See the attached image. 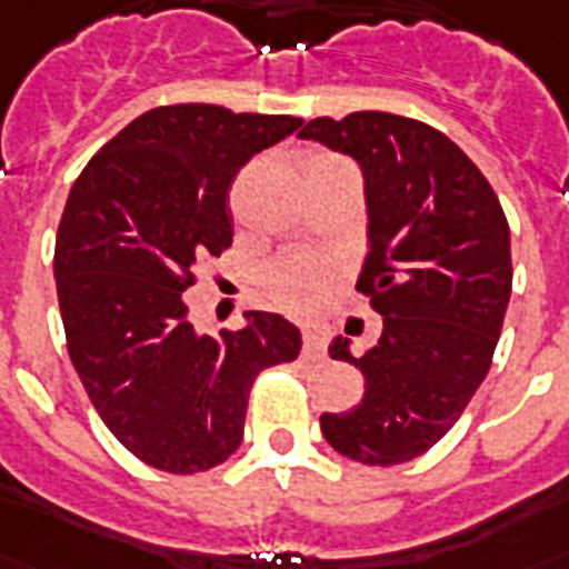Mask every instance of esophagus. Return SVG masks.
Wrapping results in <instances>:
<instances>
[{
  "label": "esophagus",
  "mask_w": 569,
  "mask_h": 569,
  "mask_svg": "<svg viewBox=\"0 0 569 569\" xmlns=\"http://www.w3.org/2000/svg\"><path fill=\"white\" fill-rule=\"evenodd\" d=\"M301 352H305L307 359H322L326 356V343H322L317 331H307L305 340H301Z\"/></svg>",
  "instance_id": "esophagus-1"
}]
</instances>
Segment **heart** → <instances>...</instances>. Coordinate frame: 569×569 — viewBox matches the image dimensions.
<instances>
[{"mask_svg":"<svg viewBox=\"0 0 569 569\" xmlns=\"http://www.w3.org/2000/svg\"><path fill=\"white\" fill-rule=\"evenodd\" d=\"M335 283V268L322 262L292 259L280 264L271 277L273 301L289 313H313L328 298V289Z\"/></svg>","mask_w":569,"mask_h":569,"instance_id":"b5f03b06","label":"heart"}]
</instances>
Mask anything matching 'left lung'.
<instances>
[{
  "label": "left lung",
  "mask_w": 569,
  "mask_h": 569,
  "mask_svg": "<svg viewBox=\"0 0 569 569\" xmlns=\"http://www.w3.org/2000/svg\"><path fill=\"white\" fill-rule=\"evenodd\" d=\"M301 138L352 156L365 174L368 256L359 289L382 317L361 356L328 352L365 377L349 413H322L340 456L370 467L413 461L458 422L498 347L509 292V226L495 189L435 126L386 111L317 117Z\"/></svg>",
  "instance_id": "obj_1"
}]
</instances>
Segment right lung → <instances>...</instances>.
<instances>
[{"label": "right lung", "mask_w": 569, "mask_h": 569, "mask_svg": "<svg viewBox=\"0 0 569 569\" xmlns=\"http://www.w3.org/2000/svg\"><path fill=\"white\" fill-rule=\"evenodd\" d=\"M301 123L220 104L153 108L71 187L53 250L71 365L108 431L156 470L222 465L243 440L256 377L301 352V331L262 310L241 331L199 335L183 298L196 264L231 247L234 174Z\"/></svg>", "instance_id": "obj_1"}]
</instances>
